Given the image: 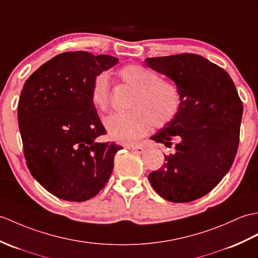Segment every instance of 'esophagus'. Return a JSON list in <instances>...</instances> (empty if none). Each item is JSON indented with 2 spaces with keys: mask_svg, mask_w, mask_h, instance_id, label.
<instances>
[{
  "mask_svg": "<svg viewBox=\"0 0 258 258\" xmlns=\"http://www.w3.org/2000/svg\"><path fill=\"white\" fill-rule=\"evenodd\" d=\"M130 149H132V152H134L136 154H143L145 152V148L140 146V145H135V146H131Z\"/></svg>",
  "mask_w": 258,
  "mask_h": 258,
  "instance_id": "1",
  "label": "esophagus"
}]
</instances>
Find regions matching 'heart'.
Instances as JSON below:
<instances>
[{
	"label": "heart",
	"mask_w": 258,
	"mask_h": 258,
	"mask_svg": "<svg viewBox=\"0 0 258 258\" xmlns=\"http://www.w3.org/2000/svg\"><path fill=\"white\" fill-rule=\"evenodd\" d=\"M123 85L134 90L128 109L104 118V126L113 141L132 144L146 136L155 125L164 127L175 119L182 106V95L175 82L160 79L156 71L139 63H128L117 70ZM90 100L100 111L110 106L111 85L105 73L94 77L90 88Z\"/></svg>",
	"instance_id": "b5f03b06"
}]
</instances>
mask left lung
Listing matches in <instances>:
<instances>
[{"label": "left lung", "instance_id": "left-lung-1", "mask_svg": "<svg viewBox=\"0 0 258 258\" xmlns=\"http://www.w3.org/2000/svg\"><path fill=\"white\" fill-rule=\"evenodd\" d=\"M146 62L175 81L182 95L178 116L152 137L175 151L165 155L166 163L148 179L164 199L191 202L210 192L230 170L239 142L242 101L230 75L200 55L154 57Z\"/></svg>", "mask_w": 258, "mask_h": 258}]
</instances>
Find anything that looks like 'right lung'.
Instances as JSON below:
<instances>
[{"label":"right lung","mask_w":258,"mask_h":258,"mask_svg":"<svg viewBox=\"0 0 258 258\" xmlns=\"http://www.w3.org/2000/svg\"><path fill=\"white\" fill-rule=\"evenodd\" d=\"M109 55L62 52L24 83L17 109L24 157L32 176L59 199L81 202L105 187L122 146L105 135L90 100L94 77L117 63Z\"/></svg>","instance_id":"obj_1"}]
</instances>
